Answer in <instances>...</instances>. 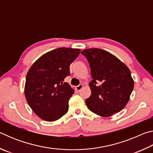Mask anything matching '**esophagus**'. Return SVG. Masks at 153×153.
Returning a JSON list of instances; mask_svg holds the SVG:
<instances>
[{"label": "esophagus", "instance_id": "1", "mask_svg": "<svg viewBox=\"0 0 153 153\" xmlns=\"http://www.w3.org/2000/svg\"><path fill=\"white\" fill-rule=\"evenodd\" d=\"M82 88H83V85L82 84H79V86L75 87V89H76L77 92H79Z\"/></svg>", "mask_w": 153, "mask_h": 153}]
</instances>
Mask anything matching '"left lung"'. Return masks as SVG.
Returning a JSON list of instances; mask_svg holds the SVG:
<instances>
[{
  "label": "left lung",
  "instance_id": "8db88e82",
  "mask_svg": "<svg viewBox=\"0 0 153 153\" xmlns=\"http://www.w3.org/2000/svg\"><path fill=\"white\" fill-rule=\"evenodd\" d=\"M88 61L92 80L86 100L90 111L103 117L120 112L130 98L134 82L129 68L115 55L100 48L81 52Z\"/></svg>",
  "mask_w": 153,
  "mask_h": 153
}]
</instances>
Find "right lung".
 <instances>
[{"label": "right lung", "mask_w": 153, "mask_h": 153, "mask_svg": "<svg viewBox=\"0 0 153 153\" xmlns=\"http://www.w3.org/2000/svg\"><path fill=\"white\" fill-rule=\"evenodd\" d=\"M80 49L61 47L38 58L27 71L24 88L26 100L42 120L55 121L68 111L74 90L64 79L70 75L69 65Z\"/></svg>", "instance_id": "add662e5"}]
</instances>
